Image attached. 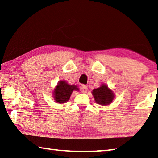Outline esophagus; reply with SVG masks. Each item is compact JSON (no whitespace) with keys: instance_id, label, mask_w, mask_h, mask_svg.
<instances>
[{"instance_id":"34e87169","label":"esophagus","mask_w":158,"mask_h":158,"mask_svg":"<svg viewBox=\"0 0 158 158\" xmlns=\"http://www.w3.org/2000/svg\"><path fill=\"white\" fill-rule=\"evenodd\" d=\"M87 89H88V87L86 86V85H81V92L83 93H86L87 92Z\"/></svg>"}]
</instances>
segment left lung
<instances>
[{"instance_id":"obj_1","label":"left lung","mask_w":158,"mask_h":158,"mask_svg":"<svg viewBox=\"0 0 158 158\" xmlns=\"http://www.w3.org/2000/svg\"><path fill=\"white\" fill-rule=\"evenodd\" d=\"M92 95L95 102L102 106L110 105L115 98V93L105 84H102L98 89H93Z\"/></svg>"}]
</instances>
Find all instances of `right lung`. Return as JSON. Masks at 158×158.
<instances>
[{"mask_svg":"<svg viewBox=\"0 0 158 158\" xmlns=\"http://www.w3.org/2000/svg\"><path fill=\"white\" fill-rule=\"evenodd\" d=\"M74 90L78 91L79 89L76 85H69L65 80L58 82L53 92V98L56 103L63 104L68 102Z\"/></svg>","mask_w":158,"mask_h":158,"instance_id":"1","label":"right lung"}]
</instances>
